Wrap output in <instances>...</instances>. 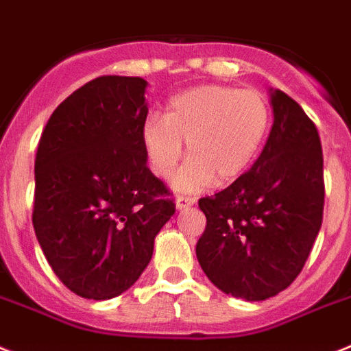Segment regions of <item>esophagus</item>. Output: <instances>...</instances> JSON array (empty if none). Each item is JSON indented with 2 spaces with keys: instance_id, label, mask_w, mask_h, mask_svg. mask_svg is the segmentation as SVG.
Masks as SVG:
<instances>
[{
  "instance_id": "1",
  "label": "esophagus",
  "mask_w": 351,
  "mask_h": 351,
  "mask_svg": "<svg viewBox=\"0 0 351 351\" xmlns=\"http://www.w3.org/2000/svg\"><path fill=\"white\" fill-rule=\"evenodd\" d=\"M193 204H195V199H193V197H188V195L176 197V206H178V210H186V208L193 206Z\"/></svg>"
}]
</instances>
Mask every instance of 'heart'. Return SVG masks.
I'll list each match as a JSON object with an SVG mask.
<instances>
[{
	"mask_svg": "<svg viewBox=\"0 0 351 351\" xmlns=\"http://www.w3.org/2000/svg\"><path fill=\"white\" fill-rule=\"evenodd\" d=\"M271 129V106L256 89L197 86L172 97L163 118L150 117L140 130L141 147L154 176L167 179L186 143L188 163L176 178L186 192L213 179L228 182L245 172Z\"/></svg>",
	"mask_w": 351,
	"mask_h": 351,
	"instance_id": "heart-1",
	"label": "heart"
}]
</instances>
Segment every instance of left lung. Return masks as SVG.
<instances>
[{
    "mask_svg": "<svg viewBox=\"0 0 351 351\" xmlns=\"http://www.w3.org/2000/svg\"><path fill=\"white\" fill-rule=\"evenodd\" d=\"M274 123L260 158L230 186L199 199L206 230L195 253L222 292L262 301L301 273L323 222V150L296 100L271 89Z\"/></svg>",
    "mask_w": 351,
    "mask_h": 351,
    "instance_id": "8db88e82",
    "label": "left lung"
}]
</instances>
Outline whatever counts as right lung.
<instances>
[{"mask_svg": "<svg viewBox=\"0 0 351 351\" xmlns=\"http://www.w3.org/2000/svg\"><path fill=\"white\" fill-rule=\"evenodd\" d=\"M145 88L120 75L84 84L55 109L37 147L36 237L57 278L88 300L134 285L176 213L141 147Z\"/></svg>", "mask_w": 351, "mask_h": 351, "instance_id": "right-lung-1", "label": "right lung"}]
</instances>
